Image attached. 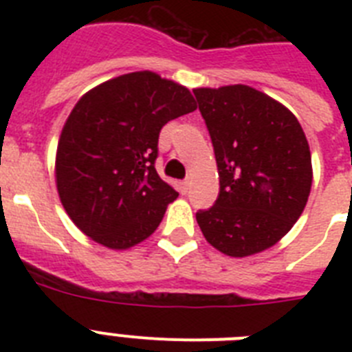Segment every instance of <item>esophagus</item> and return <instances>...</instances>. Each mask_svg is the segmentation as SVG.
<instances>
[{
  "mask_svg": "<svg viewBox=\"0 0 352 352\" xmlns=\"http://www.w3.org/2000/svg\"><path fill=\"white\" fill-rule=\"evenodd\" d=\"M179 192H182V194H186V192H188V179L179 182Z\"/></svg>",
  "mask_w": 352,
  "mask_h": 352,
  "instance_id": "1",
  "label": "esophagus"
}]
</instances>
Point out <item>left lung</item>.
Segmentation results:
<instances>
[{"label":"left lung","instance_id":"left-lung-1","mask_svg":"<svg viewBox=\"0 0 352 352\" xmlns=\"http://www.w3.org/2000/svg\"><path fill=\"white\" fill-rule=\"evenodd\" d=\"M213 142L220 192L195 213L208 243L247 257L294 226L312 186V158L296 116L250 86L194 89Z\"/></svg>","mask_w":352,"mask_h":352}]
</instances>
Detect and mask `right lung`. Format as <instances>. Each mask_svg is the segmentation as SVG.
Listing matches in <instances>:
<instances>
[{
	"label": "right lung",
	"mask_w": 352,
	"mask_h": 352,
	"mask_svg": "<svg viewBox=\"0 0 352 352\" xmlns=\"http://www.w3.org/2000/svg\"><path fill=\"white\" fill-rule=\"evenodd\" d=\"M185 86L132 72L88 91L72 109L56 153L61 204L86 236L125 250L151 236L178 197L158 176V135L195 111Z\"/></svg>",
	"instance_id": "add662e5"
}]
</instances>
